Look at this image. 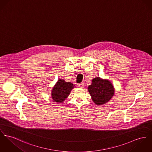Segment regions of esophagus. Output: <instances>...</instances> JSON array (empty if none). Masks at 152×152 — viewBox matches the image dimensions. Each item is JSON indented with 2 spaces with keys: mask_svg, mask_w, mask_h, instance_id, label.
I'll return each instance as SVG.
<instances>
[{
  "mask_svg": "<svg viewBox=\"0 0 152 152\" xmlns=\"http://www.w3.org/2000/svg\"><path fill=\"white\" fill-rule=\"evenodd\" d=\"M78 86L80 87V88H83L84 86V83H81L80 84H78Z\"/></svg>",
  "mask_w": 152,
  "mask_h": 152,
  "instance_id": "34e87169",
  "label": "esophagus"
}]
</instances>
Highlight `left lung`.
I'll use <instances>...</instances> for the list:
<instances>
[{"label": "left lung", "instance_id": "8db88e82", "mask_svg": "<svg viewBox=\"0 0 152 152\" xmlns=\"http://www.w3.org/2000/svg\"><path fill=\"white\" fill-rule=\"evenodd\" d=\"M88 91L94 102L97 105H104L113 96L115 92L112 83L109 80L96 77L88 87Z\"/></svg>", "mask_w": 152, "mask_h": 152}]
</instances>
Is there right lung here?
I'll return each mask as SVG.
<instances>
[{"label":"right lung","mask_w":152,"mask_h":152,"mask_svg":"<svg viewBox=\"0 0 152 152\" xmlns=\"http://www.w3.org/2000/svg\"><path fill=\"white\" fill-rule=\"evenodd\" d=\"M75 87L71 82L58 79L51 90V95L53 100L57 103H62L68 98L71 90Z\"/></svg>","instance_id":"1"}]
</instances>
